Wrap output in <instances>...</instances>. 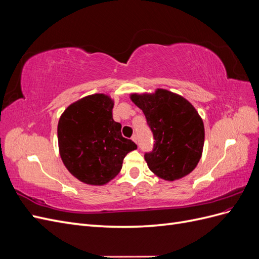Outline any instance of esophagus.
Here are the masks:
<instances>
[{
  "label": "esophagus",
  "mask_w": 259,
  "mask_h": 259,
  "mask_svg": "<svg viewBox=\"0 0 259 259\" xmlns=\"http://www.w3.org/2000/svg\"><path fill=\"white\" fill-rule=\"evenodd\" d=\"M132 140H133V142H134V143H138V139H137V135H133V137H132Z\"/></svg>",
  "instance_id": "34e87169"
}]
</instances>
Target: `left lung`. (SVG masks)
<instances>
[{
  "label": "left lung",
  "mask_w": 259,
  "mask_h": 259,
  "mask_svg": "<svg viewBox=\"0 0 259 259\" xmlns=\"http://www.w3.org/2000/svg\"><path fill=\"white\" fill-rule=\"evenodd\" d=\"M142 109L155 144L145 154L149 169L158 177L174 182L197 167L204 146V124L195 108L183 96L167 90L131 94Z\"/></svg>",
  "instance_id": "8db88e82"
}]
</instances>
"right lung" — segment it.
<instances>
[{
	"instance_id": "1",
	"label": "right lung",
	"mask_w": 259,
	"mask_h": 259,
	"mask_svg": "<svg viewBox=\"0 0 259 259\" xmlns=\"http://www.w3.org/2000/svg\"><path fill=\"white\" fill-rule=\"evenodd\" d=\"M114 100L106 94L85 96L67 107L59 117V154L66 168L80 182L103 186L122 168L128 152L137 149L124 138L113 120Z\"/></svg>"
}]
</instances>
